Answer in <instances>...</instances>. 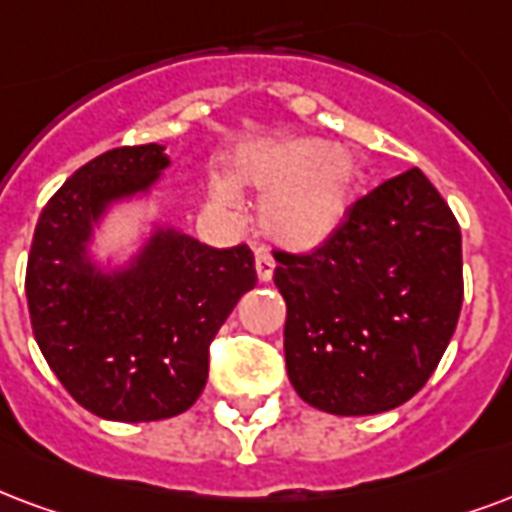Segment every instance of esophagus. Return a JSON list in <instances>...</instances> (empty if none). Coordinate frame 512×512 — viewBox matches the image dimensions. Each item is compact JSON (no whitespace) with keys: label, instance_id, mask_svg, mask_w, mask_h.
Instances as JSON below:
<instances>
[{"label":"esophagus","instance_id":"obj_1","mask_svg":"<svg viewBox=\"0 0 512 512\" xmlns=\"http://www.w3.org/2000/svg\"><path fill=\"white\" fill-rule=\"evenodd\" d=\"M255 271H257V282H271V276H274V257L268 255L266 249H257Z\"/></svg>","mask_w":512,"mask_h":512}]
</instances>
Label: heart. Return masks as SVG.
I'll use <instances>...</instances> for the list:
<instances>
[{
	"mask_svg": "<svg viewBox=\"0 0 512 512\" xmlns=\"http://www.w3.org/2000/svg\"><path fill=\"white\" fill-rule=\"evenodd\" d=\"M363 176L361 157L331 140L274 138L238 149L211 195L233 206L236 187L255 189L263 195L260 233L293 252H312L347 225Z\"/></svg>",
	"mask_w": 512,
	"mask_h": 512,
	"instance_id": "obj_1",
	"label": "heart"
}]
</instances>
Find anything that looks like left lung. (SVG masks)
I'll list each match as a JSON object with an SVG mask.
<instances>
[{
  "label": "left lung",
  "instance_id": "1",
  "mask_svg": "<svg viewBox=\"0 0 512 512\" xmlns=\"http://www.w3.org/2000/svg\"><path fill=\"white\" fill-rule=\"evenodd\" d=\"M295 393L331 415L396 410L426 385L464 301L461 230L423 170L361 198L312 255L276 252Z\"/></svg>",
  "mask_w": 512,
  "mask_h": 512
}]
</instances>
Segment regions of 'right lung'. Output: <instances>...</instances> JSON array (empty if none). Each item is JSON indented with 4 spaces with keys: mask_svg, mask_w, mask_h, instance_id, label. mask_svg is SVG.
<instances>
[{
    "mask_svg": "<svg viewBox=\"0 0 512 512\" xmlns=\"http://www.w3.org/2000/svg\"><path fill=\"white\" fill-rule=\"evenodd\" d=\"M168 168L160 143L105 151L64 181L34 227V339L97 418L146 423L187 412L206 388L208 344L257 282L246 244L214 249L157 219L127 255L100 257L108 219L149 206Z\"/></svg>",
    "mask_w": 512,
    "mask_h": 512,
    "instance_id": "1",
    "label": "right lung"
}]
</instances>
